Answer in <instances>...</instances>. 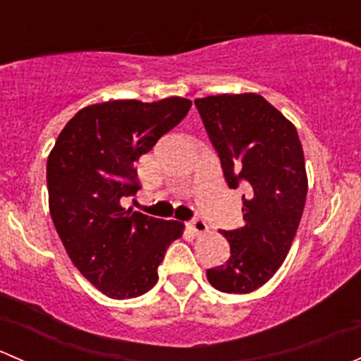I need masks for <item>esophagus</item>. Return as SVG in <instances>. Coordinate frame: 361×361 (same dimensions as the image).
Segmentation results:
<instances>
[{
    "mask_svg": "<svg viewBox=\"0 0 361 361\" xmlns=\"http://www.w3.org/2000/svg\"><path fill=\"white\" fill-rule=\"evenodd\" d=\"M188 228H190L195 235H201L204 232H207V224L201 220V218H194V220L188 221Z\"/></svg>",
    "mask_w": 361,
    "mask_h": 361,
    "instance_id": "esophagus-1",
    "label": "esophagus"
}]
</instances>
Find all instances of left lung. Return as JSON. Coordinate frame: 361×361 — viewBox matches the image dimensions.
<instances>
[{"label":"left lung","mask_w":361,"mask_h":361,"mask_svg":"<svg viewBox=\"0 0 361 361\" xmlns=\"http://www.w3.org/2000/svg\"><path fill=\"white\" fill-rule=\"evenodd\" d=\"M225 181L245 188V225L221 231L231 245L207 281L225 293H250L276 274L288 255L307 195L304 152L295 126L258 94L195 99Z\"/></svg>","instance_id":"1"}]
</instances>
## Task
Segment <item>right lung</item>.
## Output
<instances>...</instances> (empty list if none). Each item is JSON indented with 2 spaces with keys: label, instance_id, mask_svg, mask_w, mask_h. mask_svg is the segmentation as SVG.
<instances>
[{
  "label": "right lung",
  "instance_id": "right-lung-1",
  "mask_svg": "<svg viewBox=\"0 0 361 361\" xmlns=\"http://www.w3.org/2000/svg\"><path fill=\"white\" fill-rule=\"evenodd\" d=\"M185 97L116 99L82 108L47 160L49 207L66 253L99 292L123 300L157 283L167 246L185 225L122 207L140 190L134 162L187 116Z\"/></svg>",
  "mask_w": 361,
  "mask_h": 361
}]
</instances>
